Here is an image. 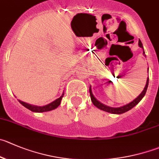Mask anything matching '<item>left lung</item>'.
I'll list each match as a JSON object with an SVG mask.
<instances>
[{"instance_id": "left-lung-1", "label": "left lung", "mask_w": 159, "mask_h": 159, "mask_svg": "<svg viewBox=\"0 0 159 159\" xmlns=\"http://www.w3.org/2000/svg\"><path fill=\"white\" fill-rule=\"evenodd\" d=\"M138 45H139V47H140V48H141L143 50V44H142L141 41H140V40H139ZM143 54H145L144 50L143 51ZM148 82H149V78L148 77V79H147L146 85H145L144 89H143V91L140 93V94L139 95V96L137 97V98H135L134 101H131L130 103L127 104V105H123V106H122V107H119V108H112V107L107 106V105H104V104L101 103V102H100L99 101H98V100L95 98V97L93 96V93H92L91 88L90 87V98H91V101H92V102H93V105H95L97 108H98L99 109L102 110V111H107V112H109V113H112V114H122V113L126 112V111H128L129 110H130L131 108H134V106H136V105H137V104H138L139 102L141 101V99L143 98V96L145 95V93H146L147 89H148Z\"/></svg>"}]
</instances>
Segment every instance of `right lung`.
Here are the masks:
<instances>
[{
	"label": "right lung",
	"mask_w": 159,
	"mask_h": 159,
	"mask_svg": "<svg viewBox=\"0 0 159 159\" xmlns=\"http://www.w3.org/2000/svg\"><path fill=\"white\" fill-rule=\"evenodd\" d=\"M63 95H64V93H62L61 97L58 99H56L55 101H52L51 103L48 104V105H44V106H37V105H30V104H27L25 102H23V101L19 100V103L22 104L24 107H25L26 108H28L29 110L32 111H34V112H44V111H51V110H54L55 108H58V106L61 104V101L63 98Z\"/></svg>",
	"instance_id": "obj_1"
}]
</instances>
